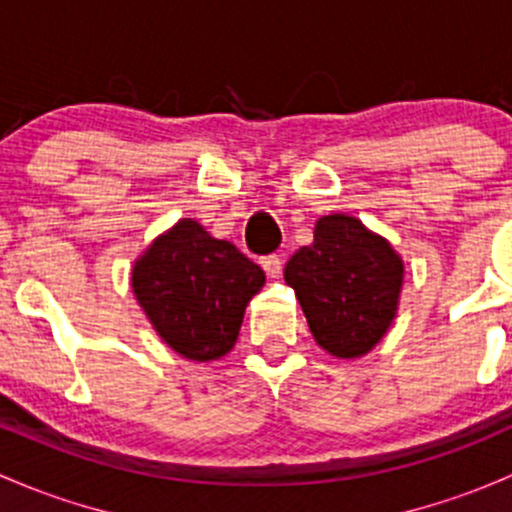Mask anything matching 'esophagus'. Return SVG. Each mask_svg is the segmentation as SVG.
Listing matches in <instances>:
<instances>
[{"instance_id":"obj_1","label":"esophagus","mask_w":512,"mask_h":512,"mask_svg":"<svg viewBox=\"0 0 512 512\" xmlns=\"http://www.w3.org/2000/svg\"><path fill=\"white\" fill-rule=\"evenodd\" d=\"M262 270H265L270 277H279L282 274V257L279 255H267L260 260Z\"/></svg>"}]
</instances>
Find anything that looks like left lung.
<instances>
[{
	"label": "left lung",
	"instance_id": "8db88e82",
	"mask_svg": "<svg viewBox=\"0 0 512 512\" xmlns=\"http://www.w3.org/2000/svg\"><path fill=\"white\" fill-rule=\"evenodd\" d=\"M400 255L358 218L343 213L316 220L314 242L284 267L316 343L336 358L373 351L397 314Z\"/></svg>",
	"mask_w": 512,
	"mask_h": 512
}]
</instances>
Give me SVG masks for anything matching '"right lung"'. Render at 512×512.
Returning a JSON list of instances; mask_svg holds the SVG:
<instances>
[{
  "instance_id": "right-lung-1",
  "label": "right lung",
  "mask_w": 512,
  "mask_h": 512,
  "mask_svg": "<svg viewBox=\"0 0 512 512\" xmlns=\"http://www.w3.org/2000/svg\"><path fill=\"white\" fill-rule=\"evenodd\" d=\"M262 284L260 265L193 218L159 235L132 267V292L161 341L198 363L235 346L245 306Z\"/></svg>"
}]
</instances>
